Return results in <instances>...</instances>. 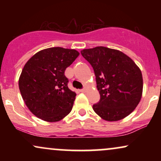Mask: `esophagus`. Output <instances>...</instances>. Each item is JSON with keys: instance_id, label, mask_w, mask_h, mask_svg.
I'll return each instance as SVG.
<instances>
[{"instance_id": "esophagus-1", "label": "esophagus", "mask_w": 161, "mask_h": 161, "mask_svg": "<svg viewBox=\"0 0 161 161\" xmlns=\"http://www.w3.org/2000/svg\"><path fill=\"white\" fill-rule=\"evenodd\" d=\"M80 91H81V92H86L87 91V88L86 87H85V88H83L82 89H81Z\"/></svg>"}]
</instances>
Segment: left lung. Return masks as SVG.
Listing matches in <instances>:
<instances>
[{
	"mask_svg": "<svg viewBox=\"0 0 161 161\" xmlns=\"http://www.w3.org/2000/svg\"><path fill=\"white\" fill-rule=\"evenodd\" d=\"M93 67L99 91V102L92 108L106 121L129 116L141 101L143 79L141 69L130 57L118 50L96 47L81 51Z\"/></svg>",
	"mask_w": 161,
	"mask_h": 161,
	"instance_id": "left-lung-1",
	"label": "left lung"
}]
</instances>
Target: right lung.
Listing matches in <instances>:
<instances>
[{"instance_id":"obj_1","label":"right lung","mask_w":161,"mask_h":161,"mask_svg":"<svg viewBox=\"0 0 161 161\" xmlns=\"http://www.w3.org/2000/svg\"><path fill=\"white\" fill-rule=\"evenodd\" d=\"M79 55L74 49L50 47L37 52L25 64L19 91L27 108L38 118L53 123L72 110L76 94L68 88L64 72Z\"/></svg>"}]
</instances>
